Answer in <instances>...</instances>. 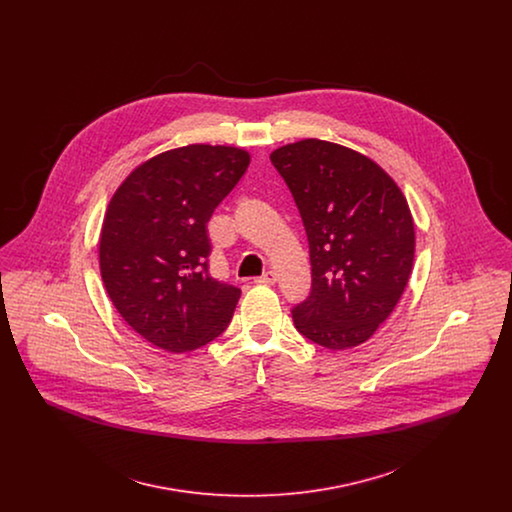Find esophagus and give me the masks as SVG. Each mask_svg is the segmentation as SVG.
Here are the masks:
<instances>
[{"instance_id":"1","label":"esophagus","mask_w":512,"mask_h":512,"mask_svg":"<svg viewBox=\"0 0 512 512\" xmlns=\"http://www.w3.org/2000/svg\"><path fill=\"white\" fill-rule=\"evenodd\" d=\"M255 284H261V286H272V284H276V274H274L272 270H268V272H265L263 276H259V278L255 280Z\"/></svg>"}]
</instances>
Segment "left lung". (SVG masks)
I'll list each match as a JSON object with an SVG mask.
<instances>
[{
    "instance_id": "8db88e82",
    "label": "left lung",
    "mask_w": 512,
    "mask_h": 512,
    "mask_svg": "<svg viewBox=\"0 0 512 512\" xmlns=\"http://www.w3.org/2000/svg\"><path fill=\"white\" fill-rule=\"evenodd\" d=\"M270 161L303 220L311 295L292 311L305 338L343 351L365 343L405 292L414 261V222L395 180L349 147L307 138Z\"/></svg>"
}]
</instances>
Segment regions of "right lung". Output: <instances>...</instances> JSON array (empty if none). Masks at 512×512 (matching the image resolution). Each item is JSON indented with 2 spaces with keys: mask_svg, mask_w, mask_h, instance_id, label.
Returning <instances> with one entry per match:
<instances>
[{
  "mask_svg": "<svg viewBox=\"0 0 512 512\" xmlns=\"http://www.w3.org/2000/svg\"><path fill=\"white\" fill-rule=\"evenodd\" d=\"M242 147L190 144L130 172L99 234L103 286L126 324L169 353L219 338L240 288L209 276L207 222L249 167Z\"/></svg>",
  "mask_w": 512,
  "mask_h": 512,
  "instance_id": "obj_1",
  "label": "right lung"
}]
</instances>
